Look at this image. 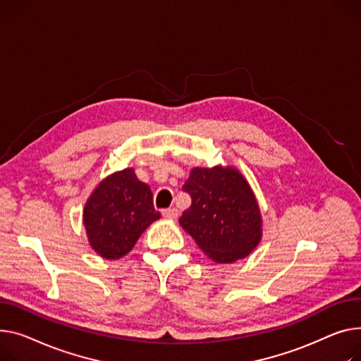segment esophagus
Returning a JSON list of instances; mask_svg holds the SVG:
<instances>
[{
  "label": "esophagus",
  "instance_id": "1",
  "mask_svg": "<svg viewBox=\"0 0 361 361\" xmlns=\"http://www.w3.org/2000/svg\"><path fill=\"white\" fill-rule=\"evenodd\" d=\"M162 216L165 219H170V221H174L178 218V210L176 207H171V209H165L162 210Z\"/></svg>",
  "mask_w": 361,
  "mask_h": 361
}]
</instances>
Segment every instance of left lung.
I'll list each match as a JSON object with an SVG mask.
<instances>
[{"mask_svg":"<svg viewBox=\"0 0 361 361\" xmlns=\"http://www.w3.org/2000/svg\"><path fill=\"white\" fill-rule=\"evenodd\" d=\"M183 190L191 196V206L178 222L210 259L233 262L258 247L262 238L261 210L238 168L195 166Z\"/></svg>","mask_w":361,"mask_h":361,"instance_id":"8db88e82","label":"left lung"}]
</instances>
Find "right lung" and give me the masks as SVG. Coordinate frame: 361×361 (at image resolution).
Returning <instances> with one entry per match:
<instances>
[{
	"mask_svg": "<svg viewBox=\"0 0 361 361\" xmlns=\"http://www.w3.org/2000/svg\"><path fill=\"white\" fill-rule=\"evenodd\" d=\"M161 218L151 187L125 168L102 180L87 199L82 222L90 247L106 259H118L135 247L139 236Z\"/></svg>",
	"mask_w": 361,
	"mask_h": 361,
	"instance_id": "right-lung-1",
	"label": "right lung"
}]
</instances>
